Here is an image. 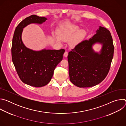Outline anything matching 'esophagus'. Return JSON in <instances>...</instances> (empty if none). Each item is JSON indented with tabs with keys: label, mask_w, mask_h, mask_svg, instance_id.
<instances>
[{
	"label": "esophagus",
	"mask_w": 126,
	"mask_h": 126,
	"mask_svg": "<svg viewBox=\"0 0 126 126\" xmlns=\"http://www.w3.org/2000/svg\"><path fill=\"white\" fill-rule=\"evenodd\" d=\"M64 56L65 57H67L68 56V52L67 51H65L64 54Z\"/></svg>",
	"instance_id": "obj_1"
}]
</instances>
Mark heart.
Returning a JSON list of instances; mask_svg holds the SVG:
<instances>
[{"label": "heart", "mask_w": 126, "mask_h": 126, "mask_svg": "<svg viewBox=\"0 0 126 126\" xmlns=\"http://www.w3.org/2000/svg\"><path fill=\"white\" fill-rule=\"evenodd\" d=\"M78 30L79 27L76 25L65 27L59 31V37L55 34L53 35V37L55 41L59 43H61L62 41H67L70 39V44L74 45L81 41L86 34L84 30L79 31Z\"/></svg>", "instance_id": "heart-1"}]
</instances>
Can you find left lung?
I'll use <instances>...</instances> for the list:
<instances>
[{
    "mask_svg": "<svg viewBox=\"0 0 126 126\" xmlns=\"http://www.w3.org/2000/svg\"><path fill=\"white\" fill-rule=\"evenodd\" d=\"M97 43L102 45L99 52L93 48ZM114 51L110 32L100 26L93 37L79 43L69 52L70 81L80 88L91 87L101 83L109 72Z\"/></svg>",
    "mask_w": 126,
    "mask_h": 126,
    "instance_id": "1",
    "label": "left lung"
}]
</instances>
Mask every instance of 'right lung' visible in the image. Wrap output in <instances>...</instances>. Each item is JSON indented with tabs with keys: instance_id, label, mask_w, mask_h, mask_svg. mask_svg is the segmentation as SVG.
Segmentation results:
<instances>
[{
	"instance_id": "1",
	"label": "right lung",
	"mask_w": 126,
	"mask_h": 126,
	"mask_svg": "<svg viewBox=\"0 0 126 126\" xmlns=\"http://www.w3.org/2000/svg\"><path fill=\"white\" fill-rule=\"evenodd\" d=\"M46 20V17L36 15L26 18L16 27L12 39V60L17 73L24 83L35 87L44 86L51 81L65 51L46 49L35 51L24 44L23 28L32 23L41 24Z\"/></svg>"
}]
</instances>
